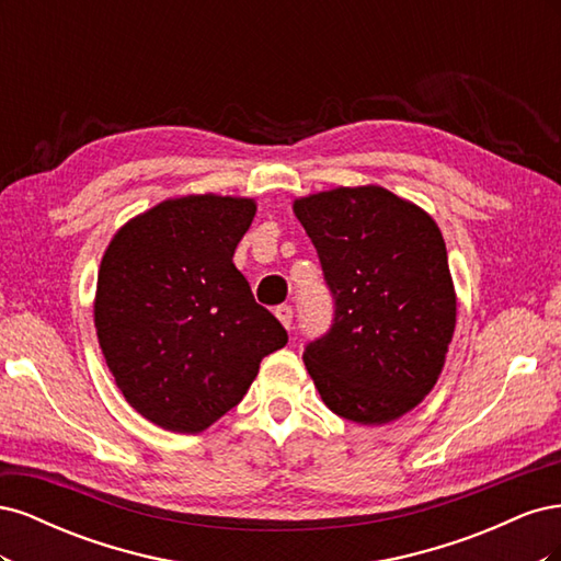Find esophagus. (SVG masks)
<instances>
[{"instance_id": "34e87169", "label": "esophagus", "mask_w": 561, "mask_h": 561, "mask_svg": "<svg viewBox=\"0 0 561 561\" xmlns=\"http://www.w3.org/2000/svg\"><path fill=\"white\" fill-rule=\"evenodd\" d=\"M293 307H287V304H283V307H278L276 309V318L280 320V325L285 328V330H290L293 328Z\"/></svg>"}]
</instances>
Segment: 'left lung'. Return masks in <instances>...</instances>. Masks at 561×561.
<instances>
[{
    "label": "left lung",
    "mask_w": 561,
    "mask_h": 561,
    "mask_svg": "<svg viewBox=\"0 0 561 561\" xmlns=\"http://www.w3.org/2000/svg\"><path fill=\"white\" fill-rule=\"evenodd\" d=\"M293 210L334 299L332 328L304 351L322 402L363 426L400 419L437 383L456 328L443 233L377 184L304 196Z\"/></svg>",
    "instance_id": "left-lung-1"
}]
</instances>
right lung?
I'll return each mask as SVG.
<instances>
[{"label": "right lung", "mask_w": 561, "mask_h": 561, "mask_svg": "<svg viewBox=\"0 0 561 561\" xmlns=\"http://www.w3.org/2000/svg\"><path fill=\"white\" fill-rule=\"evenodd\" d=\"M252 198L161 201L110 241L98 271L95 330L126 402L173 433H201L248 393L287 332L233 266Z\"/></svg>", "instance_id": "right-lung-1"}]
</instances>
